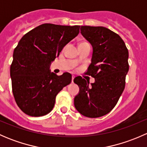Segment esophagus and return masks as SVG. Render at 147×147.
I'll return each instance as SVG.
<instances>
[{
  "mask_svg": "<svg viewBox=\"0 0 147 147\" xmlns=\"http://www.w3.org/2000/svg\"><path fill=\"white\" fill-rule=\"evenodd\" d=\"M74 79H75V76H72V82H74Z\"/></svg>",
  "mask_w": 147,
  "mask_h": 147,
  "instance_id": "34e87169",
  "label": "esophagus"
}]
</instances>
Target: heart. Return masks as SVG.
<instances>
[{
  "mask_svg": "<svg viewBox=\"0 0 147 147\" xmlns=\"http://www.w3.org/2000/svg\"><path fill=\"white\" fill-rule=\"evenodd\" d=\"M82 43H84V42H82Z\"/></svg>",
  "mask_w": 147,
  "mask_h": 147,
  "instance_id": "b5f03b06",
  "label": "heart"
}]
</instances>
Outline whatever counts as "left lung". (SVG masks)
Returning <instances> with one entry per match:
<instances>
[{
    "instance_id": "8db88e82",
    "label": "left lung",
    "mask_w": 147,
    "mask_h": 147,
    "mask_svg": "<svg viewBox=\"0 0 147 147\" xmlns=\"http://www.w3.org/2000/svg\"><path fill=\"white\" fill-rule=\"evenodd\" d=\"M80 32L92 45V63L85 74L95 82L90 84L82 77L75 78L80 92L74 104L84 117H100L115 107L124 91L129 52L121 37L107 28L81 26Z\"/></svg>"
}]
</instances>
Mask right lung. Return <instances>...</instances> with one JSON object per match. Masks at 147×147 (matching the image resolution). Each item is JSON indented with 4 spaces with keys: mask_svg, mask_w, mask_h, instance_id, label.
Returning a JSON list of instances; mask_svg holds the SVG:
<instances>
[{
    "mask_svg": "<svg viewBox=\"0 0 147 147\" xmlns=\"http://www.w3.org/2000/svg\"><path fill=\"white\" fill-rule=\"evenodd\" d=\"M80 26L44 23L23 36L10 65L12 90L18 107L31 117L52 111L56 95L72 81V75L50 72L51 62L79 34Z\"/></svg>",
    "mask_w": 147,
    "mask_h": 147,
    "instance_id": "1",
    "label": "right lung"
}]
</instances>
